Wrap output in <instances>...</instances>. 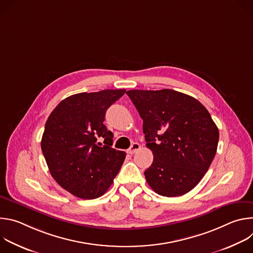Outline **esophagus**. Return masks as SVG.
Returning a JSON list of instances; mask_svg holds the SVG:
<instances>
[{
	"label": "esophagus",
	"mask_w": 253,
	"mask_h": 253,
	"mask_svg": "<svg viewBox=\"0 0 253 253\" xmlns=\"http://www.w3.org/2000/svg\"><path fill=\"white\" fill-rule=\"evenodd\" d=\"M140 144L139 143H133L132 145H131V147L127 150V153L128 154H133V153H135L136 151H138L139 149H140Z\"/></svg>",
	"instance_id": "34e87169"
}]
</instances>
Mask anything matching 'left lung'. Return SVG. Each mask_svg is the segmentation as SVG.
<instances>
[{
  "label": "left lung",
  "instance_id": "8db88e82",
  "mask_svg": "<svg viewBox=\"0 0 253 253\" xmlns=\"http://www.w3.org/2000/svg\"><path fill=\"white\" fill-rule=\"evenodd\" d=\"M126 94L143 120L146 146L153 153V162L144 172L147 183L162 196L189 192L217 150L219 132L209 112L195 98L170 89Z\"/></svg>",
  "mask_w": 253,
  "mask_h": 253
}]
</instances>
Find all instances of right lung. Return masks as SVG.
Segmentation results:
<instances>
[{"mask_svg":"<svg viewBox=\"0 0 253 253\" xmlns=\"http://www.w3.org/2000/svg\"><path fill=\"white\" fill-rule=\"evenodd\" d=\"M126 90L79 93L61 101L50 114L41 148L56 182L81 199L109 188L126 153L112 148L113 133L104 125L108 108ZM103 140L101 146L99 140Z\"/></svg>","mask_w":253,"mask_h":253,"instance_id":"obj_1","label":"right lung"}]
</instances>
